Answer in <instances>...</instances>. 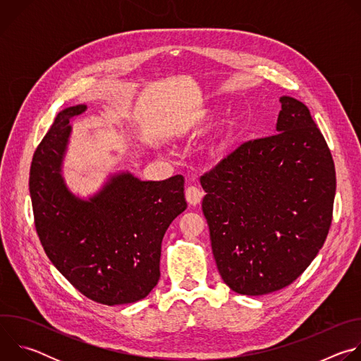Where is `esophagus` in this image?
Here are the masks:
<instances>
[{"label":"esophagus","mask_w":361,"mask_h":361,"mask_svg":"<svg viewBox=\"0 0 361 361\" xmlns=\"http://www.w3.org/2000/svg\"><path fill=\"white\" fill-rule=\"evenodd\" d=\"M185 198L188 201V204L191 205H197L201 202V198H202V191L195 187V185H190L185 188Z\"/></svg>","instance_id":"1"}]
</instances>
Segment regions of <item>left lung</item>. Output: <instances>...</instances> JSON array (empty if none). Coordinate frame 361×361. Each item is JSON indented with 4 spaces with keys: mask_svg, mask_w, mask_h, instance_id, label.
<instances>
[{
    "mask_svg": "<svg viewBox=\"0 0 361 361\" xmlns=\"http://www.w3.org/2000/svg\"><path fill=\"white\" fill-rule=\"evenodd\" d=\"M276 134L243 142L201 176L202 213L224 283L243 295L291 284L323 247L336 170L301 101L283 95Z\"/></svg>",
    "mask_w": 361,
    "mask_h": 361,
    "instance_id": "left-lung-1",
    "label": "left lung"
}]
</instances>
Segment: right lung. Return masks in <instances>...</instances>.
<instances>
[{
	"label": "right lung",
	"instance_id": "obj_1",
	"mask_svg": "<svg viewBox=\"0 0 361 361\" xmlns=\"http://www.w3.org/2000/svg\"><path fill=\"white\" fill-rule=\"evenodd\" d=\"M85 104L59 113L30 170L35 230L56 269L92 301L117 305L142 300L160 279L161 241L185 209L184 177L141 181L128 171L110 177L82 200L61 174L71 126Z\"/></svg>",
	"mask_w": 361,
	"mask_h": 361
}]
</instances>
